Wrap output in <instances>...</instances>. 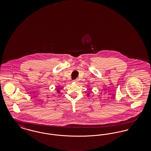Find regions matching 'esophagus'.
Wrapping results in <instances>:
<instances>
[{"mask_svg":"<svg viewBox=\"0 0 151 151\" xmlns=\"http://www.w3.org/2000/svg\"><path fill=\"white\" fill-rule=\"evenodd\" d=\"M73 81L75 83H79V80L78 79H76L75 80H73Z\"/></svg>","mask_w":151,"mask_h":151,"instance_id":"34e87169","label":"esophagus"}]
</instances>
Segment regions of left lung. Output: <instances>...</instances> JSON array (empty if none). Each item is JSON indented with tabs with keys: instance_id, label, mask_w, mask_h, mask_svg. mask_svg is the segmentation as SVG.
I'll use <instances>...</instances> for the list:
<instances>
[{
	"instance_id": "1",
	"label": "left lung",
	"mask_w": 151,
	"mask_h": 151,
	"mask_svg": "<svg viewBox=\"0 0 151 151\" xmlns=\"http://www.w3.org/2000/svg\"><path fill=\"white\" fill-rule=\"evenodd\" d=\"M87 95H88H88H89V93L88 94H87Z\"/></svg>"
}]
</instances>
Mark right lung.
Segmentation results:
<instances>
[{
  "mask_svg": "<svg viewBox=\"0 0 151 151\" xmlns=\"http://www.w3.org/2000/svg\"><path fill=\"white\" fill-rule=\"evenodd\" d=\"M58 93H59V90L57 89Z\"/></svg>",
  "mask_w": 151,
  "mask_h": 151,
  "instance_id": "add662e5",
  "label": "right lung"
}]
</instances>
